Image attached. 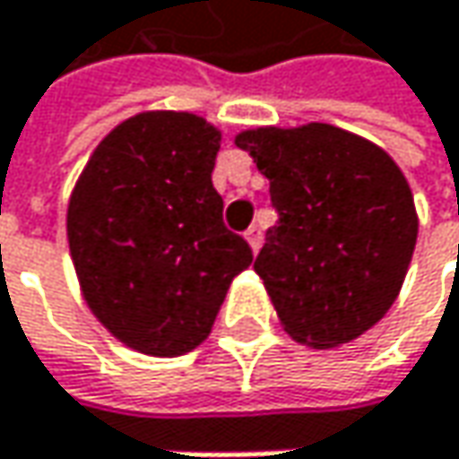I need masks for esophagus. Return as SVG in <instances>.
<instances>
[{
    "mask_svg": "<svg viewBox=\"0 0 459 459\" xmlns=\"http://www.w3.org/2000/svg\"><path fill=\"white\" fill-rule=\"evenodd\" d=\"M244 238L249 241V247H252V252H257L260 249V244H263V233H260V229L257 226H252V229L244 233Z\"/></svg>",
    "mask_w": 459,
    "mask_h": 459,
    "instance_id": "obj_1",
    "label": "esophagus"
}]
</instances>
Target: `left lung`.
Returning a JSON list of instances; mask_svg holds the SVG:
<instances>
[{"label": "left lung", "instance_id": "left-lung-1", "mask_svg": "<svg viewBox=\"0 0 459 459\" xmlns=\"http://www.w3.org/2000/svg\"><path fill=\"white\" fill-rule=\"evenodd\" d=\"M271 180L279 221L255 260L284 332L311 348L356 340L404 284L417 212L407 178L375 143L332 125L236 135Z\"/></svg>", "mask_w": 459, "mask_h": 459}]
</instances>
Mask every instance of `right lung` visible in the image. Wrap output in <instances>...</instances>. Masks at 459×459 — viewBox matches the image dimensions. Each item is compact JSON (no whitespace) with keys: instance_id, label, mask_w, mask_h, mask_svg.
I'll return each instance as SVG.
<instances>
[{"instance_id":"add662e5","label":"right lung","mask_w":459,"mask_h":459,"mask_svg":"<svg viewBox=\"0 0 459 459\" xmlns=\"http://www.w3.org/2000/svg\"><path fill=\"white\" fill-rule=\"evenodd\" d=\"M221 133L196 114L148 111L111 130L68 202V247L98 321L148 356L194 351L249 244L212 186Z\"/></svg>"}]
</instances>
